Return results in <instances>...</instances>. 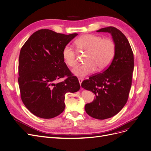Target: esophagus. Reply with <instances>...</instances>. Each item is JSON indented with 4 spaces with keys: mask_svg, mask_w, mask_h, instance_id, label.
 Here are the masks:
<instances>
[{
    "mask_svg": "<svg viewBox=\"0 0 151 151\" xmlns=\"http://www.w3.org/2000/svg\"><path fill=\"white\" fill-rule=\"evenodd\" d=\"M78 81H79V83H80V86H81V84H82V82H83V79L79 78H78ZM81 88H82V87H81Z\"/></svg>",
    "mask_w": 151,
    "mask_h": 151,
    "instance_id": "34e87169",
    "label": "esophagus"
}]
</instances>
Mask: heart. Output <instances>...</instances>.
I'll return each mask as SVG.
<instances>
[{"label": "heart", "instance_id": "obj_1", "mask_svg": "<svg viewBox=\"0 0 151 151\" xmlns=\"http://www.w3.org/2000/svg\"><path fill=\"white\" fill-rule=\"evenodd\" d=\"M77 50L86 53L85 64L76 66L73 73L77 77H84L94 72L96 67L99 69L106 68L112 61L115 54V45L109 39H103L94 34H85L76 40ZM65 63L69 67L77 64L76 51L71 46L66 45L62 51Z\"/></svg>", "mask_w": 151, "mask_h": 151}]
</instances>
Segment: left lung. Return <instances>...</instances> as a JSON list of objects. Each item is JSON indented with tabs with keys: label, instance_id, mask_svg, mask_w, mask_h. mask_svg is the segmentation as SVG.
Segmentation results:
<instances>
[{
	"label": "left lung",
	"instance_id": "1",
	"mask_svg": "<svg viewBox=\"0 0 151 151\" xmlns=\"http://www.w3.org/2000/svg\"><path fill=\"white\" fill-rule=\"evenodd\" d=\"M97 32L110 33L115 45L114 59L101 73L83 80L82 87L92 91L96 99L86 104V113L96 119L104 120L118 114L126 105L132 85L134 54L124 34L113 27Z\"/></svg>",
	"mask_w": 151,
	"mask_h": 151
}]
</instances>
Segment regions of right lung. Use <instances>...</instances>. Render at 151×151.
Here are the masks:
<instances>
[{
  "instance_id": "right-lung-1",
  "label": "right lung",
  "mask_w": 151,
  "mask_h": 151,
  "mask_svg": "<svg viewBox=\"0 0 151 151\" xmlns=\"http://www.w3.org/2000/svg\"><path fill=\"white\" fill-rule=\"evenodd\" d=\"M77 34L69 35L48 29L37 31L21 48L18 82L21 99L26 108L42 119H52L65 109V95L80 86L65 63L62 51ZM65 76L63 82L57 79Z\"/></svg>"
}]
</instances>
